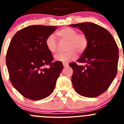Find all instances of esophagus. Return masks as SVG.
Here are the masks:
<instances>
[{
	"mask_svg": "<svg viewBox=\"0 0 124 124\" xmlns=\"http://www.w3.org/2000/svg\"><path fill=\"white\" fill-rule=\"evenodd\" d=\"M68 66H69L68 63H63V66H64V68H65V67H68Z\"/></svg>",
	"mask_w": 124,
	"mask_h": 124,
	"instance_id": "obj_1",
	"label": "esophagus"
}]
</instances>
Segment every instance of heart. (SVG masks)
Returning a JSON list of instances; mask_svg holds the SVG:
<instances>
[{
    "mask_svg": "<svg viewBox=\"0 0 124 124\" xmlns=\"http://www.w3.org/2000/svg\"><path fill=\"white\" fill-rule=\"evenodd\" d=\"M57 35L61 40L68 41L66 46L67 52L56 54L54 60L63 63H68L77 58V53L81 54L85 51L88 46V38L83 33H77L76 30L70 27L62 28L57 31ZM47 49L51 53L58 50V43L53 35H50L45 40Z\"/></svg>",
    "mask_w": 124,
    "mask_h": 124,
    "instance_id": "heart-1",
    "label": "heart"
}]
</instances>
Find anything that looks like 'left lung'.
<instances>
[{
    "label": "left lung",
    "mask_w": 124,
    "mask_h": 124,
    "mask_svg": "<svg viewBox=\"0 0 124 124\" xmlns=\"http://www.w3.org/2000/svg\"><path fill=\"white\" fill-rule=\"evenodd\" d=\"M88 38V46L78 62L71 63L72 83L76 92L84 97L100 96L109 88L117 72L119 48L114 38L104 28L91 22L71 24Z\"/></svg>",
    "instance_id": "8db88e82"
}]
</instances>
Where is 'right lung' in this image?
<instances>
[{"mask_svg": "<svg viewBox=\"0 0 124 124\" xmlns=\"http://www.w3.org/2000/svg\"><path fill=\"white\" fill-rule=\"evenodd\" d=\"M56 28L28 26L17 31L10 43L6 56L10 80L27 99L38 101L50 96L63 70L61 62H52V54L45 45L47 37Z\"/></svg>", "mask_w": 124, "mask_h": 124, "instance_id": "right-lung-1", "label": "right lung"}]
</instances>
